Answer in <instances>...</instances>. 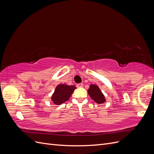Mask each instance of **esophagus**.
<instances>
[{"instance_id":"1","label":"esophagus","mask_w":154,"mask_h":154,"mask_svg":"<svg viewBox=\"0 0 154 154\" xmlns=\"http://www.w3.org/2000/svg\"><path fill=\"white\" fill-rule=\"evenodd\" d=\"M83 86V83H78V84L76 85L77 87H81Z\"/></svg>"}]
</instances>
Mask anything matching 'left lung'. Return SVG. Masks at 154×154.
Masks as SVG:
<instances>
[{"instance_id": "8db88e82", "label": "left lung", "mask_w": 154, "mask_h": 154, "mask_svg": "<svg viewBox=\"0 0 154 154\" xmlns=\"http://www.w3.org/2000/svg\"><path fill=\"white\" fill-rule=\"evenodd\" d=\"M88 94L97 103H103L105 101V97L99 87L96 85H91L88 90Z\"/></svg>"}]
</instances>
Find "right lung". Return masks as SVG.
<instances>
[{
	"instance_id": "right-lung-1",
	"label": "right lung",
	"mask_w": 154,
	"mask_h": 154,
	"mask_svg": "<svg viewBox=\"0 0 154 154\" xmlns=\"http://www.w3.org/2000/svg\"><path fill=\"white\" fill-rule=\"evenodd\" d=\"M76 87L64 84L58 85L52 96V101L55 105H61L67 101Z\"/></svg>"
}]
</instances>
